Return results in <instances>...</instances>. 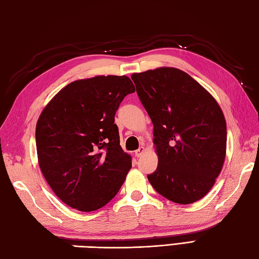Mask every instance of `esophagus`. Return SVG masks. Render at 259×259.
<instances>
[{"label": "esophagus", "instance_id": "1", "mask_svg": "<svg viewBox=\"0 0 259 259\" xmlns=\"http://www.w3.org/2000/svg\"><path fill=\"white\" fill-rule=\"evenodd\" d=\"M144 151H145L144 146H140V148L135 151V155L139 158V157H141V155L144 153Z\"/></svg>", "mask_w": 259, "mask_h": 259}]
</instances>
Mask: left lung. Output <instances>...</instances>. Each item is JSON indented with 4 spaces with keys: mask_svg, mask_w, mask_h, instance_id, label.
<instances>
[{
    "mask_svg": "<svg viewBox=\"0 0 259 259\" xmlns=\"http://www.w3.org/2000/svg\"><path fill=\"white\" fill-rule=\"evenodd\" d=\"M153 124L158 167L148 179L178 204L211 190L226 158L227 124L217 100L192 76L175 67L132 74Z\"/></svg>",
    "mask_w": 259,
    "mask_h": 259,
    "instance_id": "1",
    "label": "left lung"
}]
</instances>
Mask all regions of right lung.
<instances>
[{"label": "right lung", "mask_w": 259, "mask_h": 259, "mask_svg": "<svg viewBox=\"0 0 259 259\" xmlns=\"http://www.w3.org/2000/svg\"><path fill=\"white\" fill-rule=\"evenodd\" d=\"M135 88L130 77L99 75L63 88L36 125L38 163L56 196L77 211L113 199L132 167L115 114Z\"/></svg>", "instance_id": "add662e5"}]
</instances>
